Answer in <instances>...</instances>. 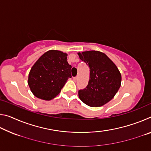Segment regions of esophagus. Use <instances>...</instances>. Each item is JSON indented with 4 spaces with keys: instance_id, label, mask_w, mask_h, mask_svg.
Wrapping results in <instances>:
<instances>
[{
    "instance_id": "1",
    "label": "esophagus",
    "mask_w": 151,
    "mask_h": 151,
    "mask_svg": "<svg viewBox=\"0 0 151 151\" xmlns=\"http://www.w3.org/2000/svg\"><path fill=\"white\" fill-rule=\"evenodd\" d=\"M77 78H78L77 76H75V77H73V80L75 81H76V80H77Z\"/></svg>"
}]
</instances>
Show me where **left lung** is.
<instances>
[{"label":"left lung","instance_id":"8db88e82","mask_svg":"<svg viewBox=\"0 0 151 151\" xmlns=\"http://www.w3.org/2000/svg\"><path fill=\"white\" fill-rule=\"evenodd\" d=\"M78 55L91 69L88 85L78 91L79 98L90 106H103L118 92L121 83V73L114 63L103 52L91 50Z\"/></svg>","mask_w":151,"mask_h":151}]
</instances>
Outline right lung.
I'll list each match as a JSON object with an SVG mask.
<instances>
[{
  "label": "right lung",
  "instance_id": "add662e5",
  "mask_svg": "<svg viewBox=\"0 0 151 151\" xmlns=\"http://www.w3.org/2000/svg\"><path fill=\"white\" fill-rule=\"evenodd\" d=\"M66 56L59 50H48L32 66L28 84L35 96L50 101L60 93L68 78L72 77V66L68 63Z\"/></svg>",
  "mask_w": 151,
  "mask_h": 151
}]
</instances>
